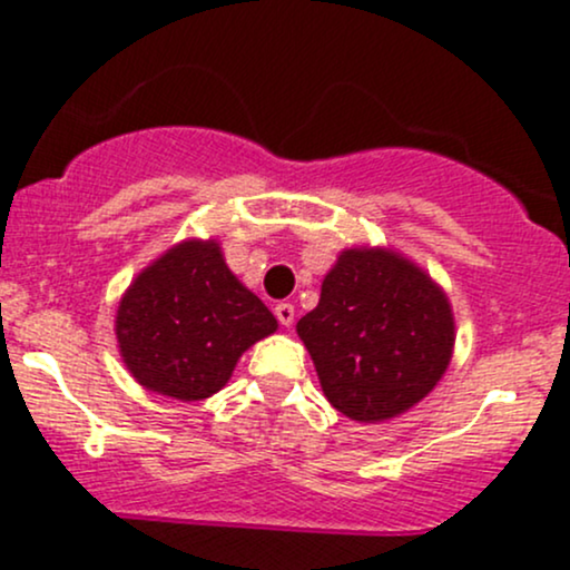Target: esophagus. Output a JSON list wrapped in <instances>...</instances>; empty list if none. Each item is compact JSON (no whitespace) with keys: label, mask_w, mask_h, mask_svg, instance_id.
Returning a JSON list of instances; mask_svg holds the SVG:
<instances>
[{"label":"esophagus","mask_w":570,"mask_h":570,"mask_svg":"<svg viewBox=\"0 0 570 570\" xmlns=\"http://www.w3.org/2000/svg\"><path fill=\"white\" fill-rule=\"evenodd\" d=\"M276 318L284 326H292L294 324V305L292 303H278L276 305Z\"/></svg>","instance_id":"34e87169"}]
</instances>
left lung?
<instances>
[{"label":"left lung","instance_id":"1","mask_svg":"<svg viewBox=\"0 0 570 570\" xmlns=\"http://www.w3.org/2000/svg\"><path fill=\"white\" fill-rule=\"evenodd\" d=\"M450 303L426 273L383 248H348L297 322L330 404L385 421L434 389L455 343Z\"/></svg>","mask_w":570,"mask_h":570}]
</instances>
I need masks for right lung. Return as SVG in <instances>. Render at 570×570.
I'll list each match as a JSON object with an SVG mask.
<instances>
[{
    "label": "right lung",
    "mask_w": 570,
    "mask_h": 570,
    "mask_svg": "<svg viewBox=\"0 0 570 570\" xmlns=\"http://www.w3.org/2000/svg\"><path fill=\"white\" fill-rule=\"evenodd\" d=\"M276 326L225 265L219 244L185 240L130 284L117 311V343L144 389L198 402L217 394L240 353Z\"/></svg>",
    "instance_id": "1"
}]
</instances>
